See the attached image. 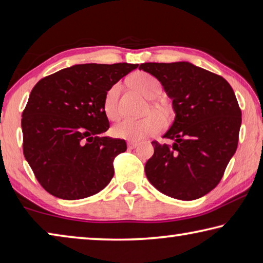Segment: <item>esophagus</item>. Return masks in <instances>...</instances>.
I'll return each instance as SVG.
<instances>
[{"label": "esophagus", "mask_w": 263, "mask_h": 263, "mask_svg": "<svg viewBox=\"0 0 263 263\" xmlns=\"http://www.w3.org/2000/svg\"><path fill=\"white\" fill-rule=\"evenodd\" d=\"M137 145H139V144H137L136 142H129V143H128V149L129 150H133V149H135Z\"/></svg>", "instance_id": "1"}]
</instances>
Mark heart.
<instances>
[{"label": "heart", "mask_w": 263, "mask_h": 263, "mask_svg": "<svg viewBox=\"0 0 263 263\" xmlns=\"http://www.w3.org/2000/svg\"><path fill=\"white\" fill-rule=\"evenodd\" d=\"M130 84L135 90L141 92L146 98L153 99L160 92V83L155 76L149 72L137 71L130 76ZM120 92V84L115 83L105 93L103 101V109L106 118L115 120L119 117L118 97ZM157 112L163 117H167L168 109L165 105H158ZM164 122L162 118L156 113H150L140 119H124L115 123L110 129V134L117 139L140 141L148 136L158 134L162 130Z\"/></svg>", "instance_id": "heart-1"}]
</instances>
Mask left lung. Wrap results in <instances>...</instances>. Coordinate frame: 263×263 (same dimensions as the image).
<instances>
[{
  "instance_id": "8db88e82",
  "label": "left lung",
  "mask_w": 263,
  "mask_h": 263,
  "mask_svg": "<svg viewBox=\"0 0 263 263\" xmlns=\"http://www.w3.org/2000/svg\"><path fill=\"white\" fill-rule=\"evenodd\" d=\"M171 98L176 119L163 137L151 142L145 164L148 180L163 194L192 201L218 185L238 146L241 109L222 76L188 62L142 63Z\"/></svg>"
}]
</instances>
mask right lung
Listing matches in <instances>:
<instances>
[{"label": "right lung", "instance_id": "1", "mask_svg": "<svg viewBox=\"0 0 263 263\" xmlns=\"http://www.w3.org/2000/svg\"><path fill=\"white\" fill-rule=\"evenodd\" d=\"M139 64H76L46 76L22 114L23 153L36 180L63 200L95 195L113 178L124 140L103 136L105 93Z\"/></svg>", "mask_w": 263, "mask_h": 263}]
</instances>
